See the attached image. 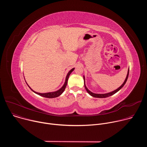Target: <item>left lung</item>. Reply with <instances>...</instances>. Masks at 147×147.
<instances>
[{
  "mask_svg": "<svg viewBox=\"0 0 147 147\" xmlns=\"http://www.w3.org/2000/svg\"><path fill=\"white\" fill-rule=\"evenodd\" d=\"M129 68L128 69V71H127V74L126 76V77H125V79L124 80V81L123 82V83L121 85V86H120L117 89L115 90V91H113L112 92H108V93H106V94H95V93H94L91 91H90L87 87L86 85V83H85V77L84 76H83V77H84V87H85V88L86 90V91H87V92L92 96L93 97H95V98H107V97H109L111 95H113V94H116L117 92H118L121 88H123V87L124 86V84H125V82H126L127 80V78H128V77H129Z\"/></svg>",
  "mask_w": 147,
  "mask_h": 147,
  "instance_id": "1",
  "label": "left lung"
}]
</instances>
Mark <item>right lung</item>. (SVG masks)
<instances>
[{
  "mask_svg": "<svg viewBox=\"0 0 147 147\" xmlns=\"http://www.w3.org/2000/svg\"><path fill=\"white\" fill-rule=\"evenodd\" d=\"M74 70V68H73L72 69H71L67 73V76H66V79H65V82L64 83L63 86L59 90L56 91H53V92H46V93H39V92H35V91H34L29 86L28 84L27 83V86H28V87L31 90V91L32 92H34V93H35L36 94H38L41 96H43V97H45V98H56V97H58L59 96H60L63 92H64V91L65 90V88L67 86V81H68V79H69V76L70 75V74L71 73V72ZM25 79V78H24Z\"/></svg>",
  "mask_w": 147,
  "mask_h": 147,
  "instance_id": "1",
  "label": "right lung"
}]
</instances>
